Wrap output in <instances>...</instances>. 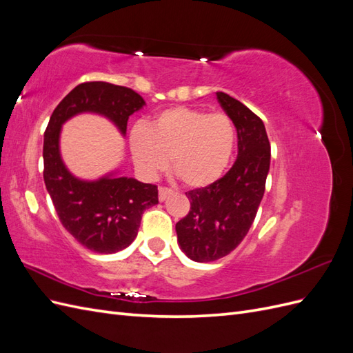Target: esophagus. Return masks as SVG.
I'll list each match as a JSON object with an SVG mask.
<instances>
[{
    "mask_svg": "<svg viewBox=\"0 0 353 353\" xmlns=\"http://www.w3.org/2000/svg\"><path fill=\"white\" fill-rule=\"evenodd\" d=\"M170 194H172V190H170V188H166V187H160L159 188V200L160 201L166 200Z\"/></svg>",
    "mask_w": 353,
    "mask_h": 353,
    "instance_id": "obj_1",
    "label": "esophagus"
}]
</instances>
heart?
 I'll return each instance as SVG.
<instances>
[{
	"label": "heart",
	"instance_id": "1",
	"mask_svg": "<svg viewBox=\"0 0 353 353\" xmlns=\"http://www.w3.org/2000/svg\"><path fill=\"white\" fill-rule=\"evenodd\" d=\"M236 148V126L227 113L193 108L160 112L130 134L134 163L145 178L168 168L187 187L212 185L225 172Z\"/></svg>",
	"mask_w": 353,
	"mask_h": 353
}]
</instances>
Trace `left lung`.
<instances>
[{"label":"left lung","mask_w":353,"mask_h":353,"mask_svg":"<svg viewBox=\"0 0 353 353\" xmlns=\"http://www.w3.org/2000/svg\"><path fill=\"white\" fill-rule=\"evenodd\" d=\"M218 103L237 130L239 154L212 185L188 191V215L176 222L178 244L191 261L213 262L243 241L254 221L270 172L271 145L263 122L225 92Z\"/></svg>","instance_id":"left-lung-1"}]
</instances>
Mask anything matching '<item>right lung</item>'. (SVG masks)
I'll return each mask as SVG.
<instances>
[{"instance_id": "1", "label": "right lung", "mask_w": 353, "mask_h": 353, "mask_svg": "<svg viewBox=\"0 0 353 353\" xmlns=\"http://www.w3.org/2000/svg\"><path fill=\"white\" fill-rule=\"evenodd\" d=\"M143 105L141 95L131 88L85 82L59 103L44 134V181L52 205L63 227L95 253H116L135 240L144 210L159 203L157 187L117 172L95 181L74 176L60 154L61 126L77 114L95 113L125 135L130 116Z\"/></svg>"}]
</instances>
